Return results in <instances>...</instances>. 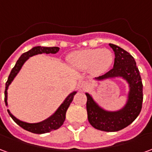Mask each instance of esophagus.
<instances>
[{"mask_svg": "<svg viewBox=\"0 0 152 152\" xmlns=\"http://www.w3.org/2000/svg\"><path fill=\"white\" fill-rule=\"evenodd\" d=\"M79 87L81 90H85L87 88H89V84L86 81H80L79 84Z\"/></svg>", "mask_w": 152, "mask_h": 152, "instance_id": "esophagus-1", "label": "esophagus"}]
</instances>
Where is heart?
<instances>
[{
  "mask_svg": "<svg viewBox=\"0 0 152 152\" xmlns=\"http://www.w3.org/2000/svg\"><path fill=\"white\" fill-rule=\"evenodd\" d=\"M67 60L75 69L89 70L94 75H100L112 66L113 54L107 49H88L70 53Z\"/></svg>",
  "mask_w": 152,
  "mask_h": 152,
  "instance_id": "b5f03b06",
  "label": "heart"
}]
</instances>
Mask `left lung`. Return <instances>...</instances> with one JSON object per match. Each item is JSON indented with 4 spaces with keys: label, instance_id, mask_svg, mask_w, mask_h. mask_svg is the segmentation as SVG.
I'll return each instance as SVG.
<instances>
[{
    "label": "left lung",
    "instance_id": "obj_1",
    "mask_svg": "<svg viewBox=\"0 0 152 152\" xmlns=\"http://www.w3.org/2000/svg\"><path fill=\"white\" fill-rule=\"evenodd\" d=\"M115 53L114 66L103 76L94 78L97 81L121 78L128 85L127 98L124 105L115 111L106 110L94 99L91 94L86 93L87 97L86 109L89 124L99 130L115 132L133 122L142 110V83L140 72L133 56L121 47L109 44Z\"/></svg>",
    "mask_w": 152,
    "mask_h": 152
}]
</instances>
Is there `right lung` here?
Returning <instances> with one entry per match:
<instances>
[{
  "label": "right lung",
  "instance_id": "1",
  "mask_svg": "<svg viewBox=\"0 0 152 152\" xmlns=\"http://www.w3.org/2000/svg\"><path fill=\"white\" fill-rule=\"evenodd\" d=\"M59 51V48L58 47H43V46H36L33 47L32 49L28 50V52L23 53L22 54L20 58H18L17 63L14 66V68L11 70V72L9 76V78L7 80V82L5 84V105L8 107V89L9 86L11 85L13 80H15L16 76L18 75V72H20L22 67L23 66V64L26 63V61L30 58V57L34 56L37 54H41V53H56ZM77 91H72L68 94L66 99L63 100V102L61 103V105L58 107L55 112H53V114L50 115V117H48L45 120L37 122V123H28V122H24V121L18 120V118H16L12 114L11 112L8 111L9 115H10V117L15 121V123L24 129L25 130H28L31 133L34 134H45V133H49L50 131L56 130L58 128H60L63 125V122L65 121L66 118V112L67 109L69 107L71 102H72L74 95L76 94Z\"/></svg>",
  "mask_w": 152,
  "mask_h": 152
}]
</instances>
